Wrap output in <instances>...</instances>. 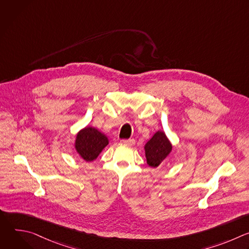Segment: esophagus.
I'll list each match as a JSON object with an SVG mask.
<instances>
[{"label":"esophagus","instance_id":"34e87169","mask_svg":"<svg viewBox=\"0 0 249 249\" xmlns=\"http://www.w3.org/2000/svg\"><path fill=\"white\" fill-rule=\"evenodd\" d=\"M120 142L122 144H126V145H129V146H133L136 143V141L134 139H128V140L123 139V140H120Z\"/></svg>","mask_w":249,"mask_h":249}]
</instances>
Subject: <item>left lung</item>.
<instances>
[{"label": "left lung", "mask_w": 249, "mask_h": 249, "mask_svg": "<svg viewBox=\"0 0 249 249\" xmlns=\"http://www.w3.org/2000/svg\"><path fill=\"white\" fill-rule=\"evenodd\" d=\"M172 145L162 131H158L145 145L147 163L152 167H158L169 156Z\"/></svg>", "instance_id": "1"}]
</instances>
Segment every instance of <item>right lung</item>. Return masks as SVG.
<instances>
[{
	"mask_svg": "<svg viewBox=\"0 0 249 249\" xmlns=\"http://www.w3.org/2000/svg\"><path fill=\"white\" fill-rule=\"evenodd\" d=\"M108 143V138L103 133L96 128L88 126L77 134L75 149L83 160L86 161H92L99 156Z\"/></svg>",
	"mask_w": 249,
	"mask_h": 249,
	"instance_id": "add662e5",
	"label": "right lung"
}]
</instances>
